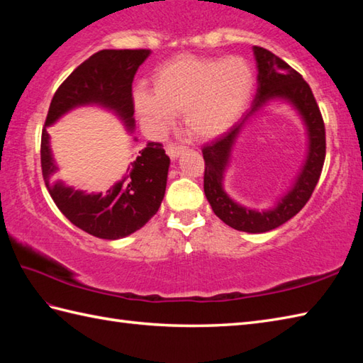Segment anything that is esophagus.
Instances as JSON below:
<instances>
[{"instance_id":"34e87169","label":"esophagus","mask_w":363,"mask_h":363,"mask_svg":"<svg viewBox=\"0 0 363 363\" xmlns=\"http://www.w3.org/2000/svg\"><path fill=\"white\" fill-rule=\"evenodd\" d=\"M184 151V148L181 145H176V143H169L168 146H167V154L172 159H177L179 157V154Z\"/></svg>"}]
</instances>
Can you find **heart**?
I'll return each mask as SVG.
<instances>
[{"instance_id":"obj_1","label":"heart","mask_w":363,"mask_h":363,"mask_svg":"<svg viewBox=\"0 0 363 363\" xmlns=\"http://www.w3.org/2000/svg\"><path fill=\"white\" fill-rule=\"evenodd\" d=\"M252 72L245 59L181 57L154 76L152 94L138 90L135 107L142 120L165 129L174 113L184 112L187 133L209 140L240 117L252 91Z\"/></svg>"}]
</instances>
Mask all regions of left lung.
<instances>
[{"label": "left lung", "instance_id": "1", "mask_svg": "<svg viewBox=\"0 0 363 363\" xmlns=\"http://www.w3.org/2000/svg\"><path fill=\"white\" fill-rule=\"evenodd\" d=\"M257 60L259 90L254 106L242 121H238L228 133L221 134L217 140L203 148L204 157V194L211 203L212 211L228 226L243 233L260 234L284 225L303 209L309 201L318 179L326 157V130L320 107L312 90L303 76L284 62L281 57L262 46H254ZM289 99L303 115L310 134V154L301 170L296 186L272 211L257 213L246 210L234 203L222 190V174L228 160L230 148L249 115L264 104L268 99Z\"/></svg>", "mask_w": 363, "mask_h": 363}]
</instances>
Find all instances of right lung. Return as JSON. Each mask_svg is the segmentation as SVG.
Listing matches in <instances>:
<instances>
[{
	"label": "right lung",
	"mask_w": 363,
	"mask_h": 363,
	"mask_svg": "<svg viewBox=\"0 0 363 363\" xmlns=\"http://www.w3.org/2000/svg\"><path fill=\"white\" fill-rule=\"evenodd\" d=\"M148 56L150 50H101L84 60L54 94L42 130V174L52 201L74 226L106 240L135 233L156 215L165 195L169 157L162 143L150 142L130 164L133 169L125 179L106 195H86L54 181L56 164L46 126L76 106L99 104L117 112L133 129V81Z\"/></svg>",
	"instance_id": "1"
}]
</instances>
